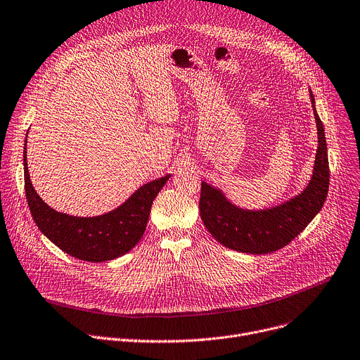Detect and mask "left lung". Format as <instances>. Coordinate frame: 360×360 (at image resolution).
Segmentation results:
<instances>
[{
	"instance_id": "obj_1",
	"label": "left lung",
	"mask_w": 360,
	"mask_h": 360,
	"mask_svg": "<svg viewBox=\"0 0 360 360\" xmlns=\"http://www.w3.org/2000/svg\"><path fill=\"white\" fill-rule=\"evenodd\" d=\"M309 98L316 118L319 146L313 175L298 195L269 208L246 210L233 204L221 189L201 182V220L223 246L252 255L272 253L292 242L320 212L327 197L330 169L324 126L317 114L311 89Z\"/></svg>"
}]
</instances>
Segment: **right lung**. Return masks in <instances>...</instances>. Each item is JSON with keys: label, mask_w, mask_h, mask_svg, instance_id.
<instances>
[{"label": "right lung", "mask_w": 360, "mask_h": 360, "mask_svg": "<svg viewBox=\"0 0 360 360\" xmlns=\"http://www.w3.org/2000/svg\"><path fill=\"white\" fill-rule=\"evenodd\" d=\"M24 188L39 230L65 253L86 262L112 260L129 253L145 234L153 200L171 178L141 185L122 205L95 217H77L47 205L32 185L27 167V136L22 152Z\"/></svg>", "instance_id": "add662e5"}]
</instances>
